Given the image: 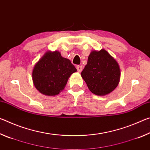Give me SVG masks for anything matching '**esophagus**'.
Wrapping results in <instances>:
<instances>
[{"label":"esophagus","mask_w":150,"mask_h":150,"mask_svg":"<svg viewBox=\"0 0 150 150\" xmlns=\"http://www.w3.org/2000/svg\"><path fill=\"white\" fill-rule=\"evenodd\" d=\"M77 71H78V72H81L82 71V70H83V67L81 65H77Z\"/></svg>","instance_id":"obj_1"}]
</instances>
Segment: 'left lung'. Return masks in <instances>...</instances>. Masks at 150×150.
Here are the masks:
<instances>
[{
  "instance_id": "left-lung-1",
  "label": "left lung",
  "mask_w": 150,
  "mask_h": 150,
  "mask_svg": "<svg viewBox=\"0 0 150 150\" xmlns=\"http://www.w3.org/2000/svg\"><path fill=\"white\" fill-rule=\"evenodd\" d=\"M81 75L91 92L105 96L117 87L120 69L118 62L107 51L94 50L88 55L87 64Z\"/></svg>"
}]
</instances>
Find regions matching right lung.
Here are the masks:
<instances>
[{"instance_id":"right-lung-1","label":"right lung","mask_w":150,"mask_h":150,"mask_svg":"<svg viewBox=\"0 0 150 150\" xmlns=\"http://www.w3.org/2000/svg\"><path fill=\"white\" fill-rule=\"evenodd\" d=\"M76 71L70 60L63 57L60 52L48 51L34 65L33 83L43 95L55 96L64 89L70 76Z\"/></svg>"}]
</instances>
